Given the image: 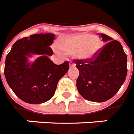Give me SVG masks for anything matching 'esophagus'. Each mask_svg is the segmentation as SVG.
I'll return each instance as SVG.
<instances>
[{
  "label": "esophagus",
  "instance_id": "obj_1",
  "mask_svg": "<svg viewBox=\"0 0 134 134\" xmlns=\"http://www.w3.org/2000/svg\"><path fill=\"white\" fill-rule=\"evenodd\" d=\"M75 66H76L75 64H74V63H72V62H70V63H69V67H70V68L75 67Z\"/></svg>",
  "mask_w": 134,
  "mask_h": 134
}]
</instances>
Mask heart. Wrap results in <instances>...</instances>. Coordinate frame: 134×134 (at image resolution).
<instances>
[{"mask_svg":"<svg viewBox=\"0 0 134 134\" xmlns=\"http://www.w3.org/2000/svg\"><path fill=\"white\" fill-rule=\"evenodd\" d=\"M102 42L98 37L86 33H76L64 37L56 43L58 52L60 51L65 54H76L78 58L89 60L99 52Z\"/></svg>","mask_w":134,"mask_h":134,"instance_id":"heart-1","label":"heart"}]
</instances>
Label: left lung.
<instances>
[{
	"instance_id": "obj_1",
	"label": "left lung",
	"mask_w": 134,
	"mask_h": 134,
	"mask_svg": "<svg viewBox=\"0 0 134 134\" xmlns=\"http://www.w3.org/2000/svg\"><path fill=\"white\" fill-rule=\"evenodd\" d=\"M106 42L89 60H74L79 76L76 88L86 100L104 102L112 98L124 83L127 74V58L118 41L99 34Z\"/></svg>"
}]
</instances>
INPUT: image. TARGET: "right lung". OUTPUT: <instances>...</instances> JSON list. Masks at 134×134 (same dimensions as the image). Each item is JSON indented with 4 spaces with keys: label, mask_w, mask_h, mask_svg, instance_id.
<instances>
[{
    "label": "right lung",
    "mask_w": 134,
    "mask_h": 134,
    "mask_svg": "<svg viewBox=\"0 0 134 134\" xmlns=\"http://www.w3.org/2000/svg\"><path fill=\"white\" fill-rule=\"evenodd\" d=\"M55 35L41 33L19 40L7 55L5 79L16 95L31 104L44 103L54 95L58 82L69 69V62L55 65L48 56ZM32 54H40L33 63L28 62Z\"/></svg>",
    "instance_id": "1"
}]
</instances>
